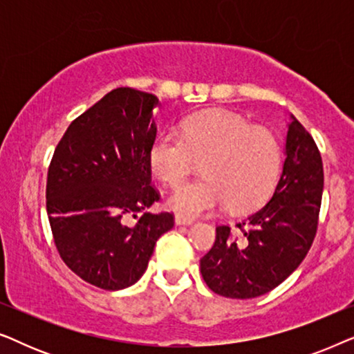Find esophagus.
I'll return each instance as SVG.
<instances>
[{
	"mask_svg": "<svg viewBox=\"0 0 354 354\" xmlns=\"http://www.w3.org/2000/svg\"><path fill=\"white\" fill-rule=\"evenodd\" d=\"M193 222H195V219H192V217H185V216H180V214L176 216V224L177 225H190V224H193Z\"/></svg>",
	"mask_w": 354,
	"mask_h": 354,
	"instance_id": "34e87169",
	"label": "esophagus"
}]
</instances>
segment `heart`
Listing matches in <instances>:
<instances>
[{
  "mask_svg": "<svg viewBox=\"0 0 354 354\" xmlns=\"http://www.w3.org/2000/svg\"><path fill=\"white\" fill-rule=\"evenodd\" d=\"M201 162L200 180L182 183L169 207L200 216L225 206L245 211L263 203L277 183L282 147L264 127L227 113H206L183 120L180 137L162 133L149 149V166L159 180L177 185Z\"/></svg>",
  "mask_w": 354,
  "mask_h": 354,
  "instance_id": "b5f03b06",
  "label": "heart"
}]
</instances>
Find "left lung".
<instances>
[{"label": "left lung", "mask_w": 354, "mask_h": 354, "mask_svg": "<svg viewBox=\"0 0 354 354\" xmlns=\"http://www.w3.org/2000/svg\"><path fill=\"white\" fill-rule=\"evenodd\" d=\"M322 190L317 145L290 114L285 162L274 195L234 229L216 227L214 245L200 261L207 287L221 297L246 299L282 283L311 248Z\"/></svg>", "instance_id": "obj_1"}]
</instances>
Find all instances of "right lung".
Here are the masks:
<instances>
[{"mask_svg":"<svg viewBox=\"0 0 354 354\" xmlns=\"http://www.w3.org/2000/svg\"><path fill=\"white\" fill-rule=\"evenodd\" d=\"M156 106L147 91H109L72 120L48 169L46 212L57 253L98 288L137 282L158 239L174 227L171 212H145L159 200L149 166ZM129 216L138 224L129 226Z\"/></svg>","mask_w":354,"mask_h":354,"instance_id":"1","label":"right lung"}]
</instances>
